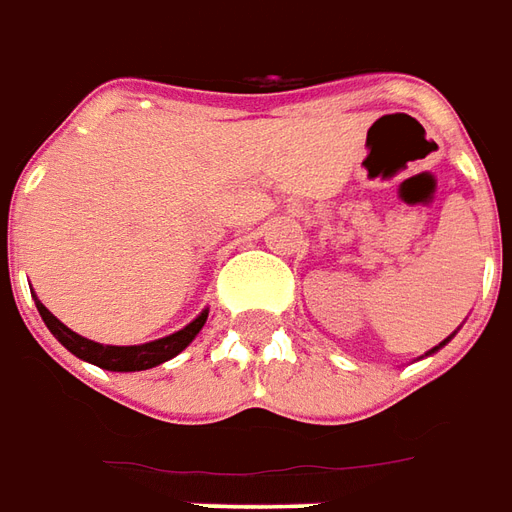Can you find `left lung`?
<instances>
[{"label":"left lung","instance_id":"left-lung-1","mask_svg":"<svg viewBox=\"0 0 512 512\" xmlns=\"http://www.w3.org/2000/svg\"><path fill=\"white\" fill-rule=\"evenodd\" d=\"M449 339H452V336H449ZM449 339H444V342H441V344H438V347H444V344H447V342H449ZM438 347H433V350H430V353H436V350H438Z\"/></svg>","mask_w":512,"mask_h":512}]
</instances>
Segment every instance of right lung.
Here are the masks:
<instances>
[{"label":"right lung","instance_id":"right-lung-1","mask_svg":"<svg viewBox=\"0 0 512 512\" xmlns=\"http://www.w3.org/2000/svg\"><path fill=\"white\" fill-rule=\"evenodd\" d=\"M35 306H38V314H41L43 322H46V328L54 333V339L63 344L65 350H71L76 358H82V361H88V364L110 369V372H140V369H151V366L165 364V361H170L173 355H179L181 350L198 336V331L204 328L206 317H209V311H201L190 325H184L181 331L170 333L165 339H157V342L146 344H132V347H115V344L90 342V339L79 336V333H74L71 328H65L63 322L57 320L38 297H35Z\"/></svg>","mask_w":512,"mask_h":512}]
</instances>
